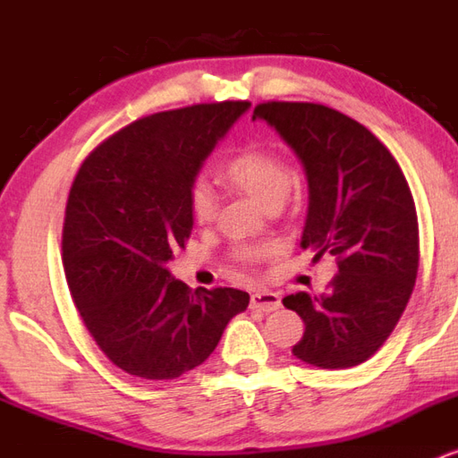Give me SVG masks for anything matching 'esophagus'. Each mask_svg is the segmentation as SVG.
Masks as SVG:
<instances>
[{"instance_id":"obj_1","label":"esophagus","mask_w":458,"mask_h":458,"mask_svg":"<svg viewBox=\"0 0 458 458\" xmlns=\"http://www.w3.org/2000/svg\"><path fill=\"white\" fill-rule=\"evenodd\" d=\"M282 306L280 295L277 293H269V291H259L251 295V308L262 310V312H273Z\"/></svg>"}]
</instances>
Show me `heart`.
<instances>
[{
  "instance_id": "obj_1",
  "label": "heart",
  "mask_w": 458,
  "mask_h": 458,
  "mask_svg": "<svg viewBox=\"0 0 458 458\" xmlns=\"http://www.w3.org/2000/svg\"><path fill=\"white\" fill-rule=\"evenodd\" d=\"M222 174L230 185L254 198L262 208L282 207L293 185V170L288 163L277 152L260 148V146H247L236 152L233 159L224 163ZM189 204H191V215L196 222H211L215 215V193L207 182L198 181L191 187ZM269 251L271 247L267 245H250L241 247L236 256L243 262H256Z\"/></svg>"
}]
</instances>
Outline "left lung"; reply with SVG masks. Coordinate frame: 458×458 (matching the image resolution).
Returning <instances> with one entry per match:
<instances>
[{
	"label": "left lung",
	"mask_w": 458,
	"mask_h": 458,
	"mask_svg": "<svg viewBox=\"0 0 458 458\" xmlns=\"http://www.w3.org/2000/svg\"><path fill=\"white\" fill-rule=\"evenodd\" d=\"M265 120L301 161L308 215L301 247L314 260L338 259V276L318 297L282 299L306 323L297 360L329 368L366 361L396 327L420 260L411 189L392 152L364 124L317 103H260Z\"/></svg>",
	"instance_id": "left-lung-1"
}]
</instances>
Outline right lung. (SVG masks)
<instances>
[{
    "label": "right lung",
    "mask_w": 458,
    "mask_h": 458,
    "mask_svg": "<svg viewBox=\"0 0 458 458\" xmlns=\"http://www.w3.org/2000/svg\"><path fill=\"white\" fill-rule=\"evenodd\" d=\"M247 109L224 101L146 115L79 167L62 230L68 288L92 338L129 375L193 370L250 303L236 288L191 291L167 269L191 234L198 172Z\"/></svg>",
    "instance_id": "obj_1"
}]
</instances>
